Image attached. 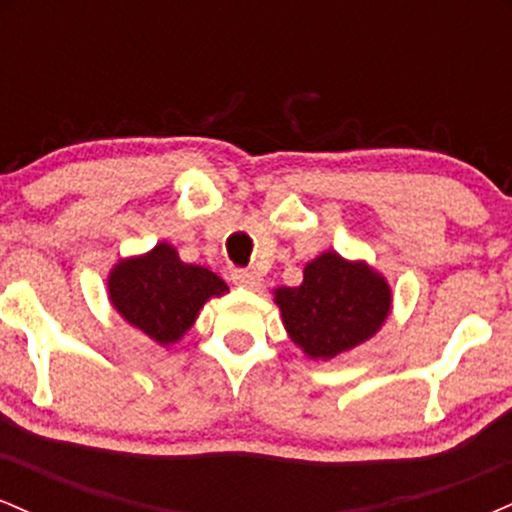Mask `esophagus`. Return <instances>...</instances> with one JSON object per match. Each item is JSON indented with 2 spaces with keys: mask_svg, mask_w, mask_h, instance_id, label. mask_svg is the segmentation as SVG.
<instances>
[{
  "mask_svg": "<svg viewBox=\"0 0 512 512\" xmlns=\"http://www.w3.org/2000/svg\"><path fill=\"white\" fill-rule=\"evenodd\" d=\"M233 284L236 286H245V289H257V286L262 284V276L260 272H255V269H236V272L231 274Z\"/></svg>",
  "mask_w": 512,
  "mask_h": 512,
  "instance_id": "1",
  "label": "esophagus"
}]
</instances>
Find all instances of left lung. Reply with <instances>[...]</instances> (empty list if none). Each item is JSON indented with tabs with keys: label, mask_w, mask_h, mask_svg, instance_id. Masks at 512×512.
Returning <instances> with one entry per match:
<instances>
[{
	"label": "left lung",
	"mask_w": 512,
	"mask_h": 512,
	"mask_svg": "<svg viewBox=\"0 0 512 512\" xmlns=\"http://www.w3.org/2000/svg\"><path fill=\"white\" fill-rule=\"evenodd\" d=\"M281 322L308 358L332 361L380 332L392 310V289L366 260L327 250L303 269L301 286L274 289Z\"/></svg>",
	"instance_id": "8db88e82"
}]
</instances>
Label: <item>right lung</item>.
<instances>
[{"instance_id": "1", "label": "right lung", "mask_w": 512, "mask_h": 512, "mask_svg": "<svg viewBox=\"0 0 512 512\" xmlns=\"http://www.w3.org/2000/svg\"><path fill=\"white\" fill-rule=\"evenodd\" d=\"M228 291L207 267L180 260L173 245L156 243L144 255L122 257L108 274V298L122 320L156 344L180 342L209 298Z\"/></svg>"}]
</instances>
